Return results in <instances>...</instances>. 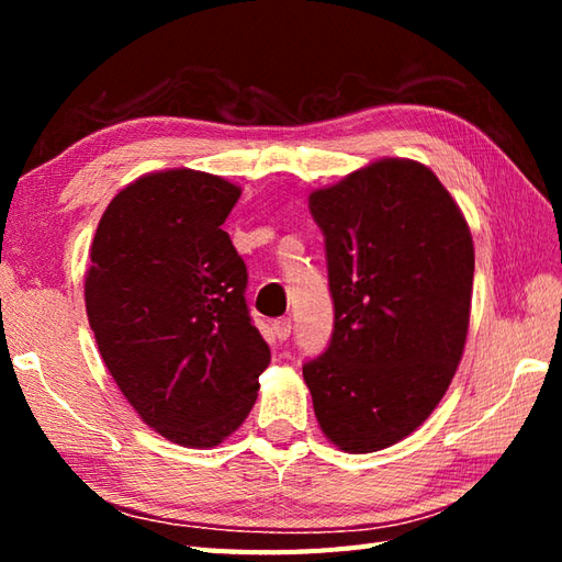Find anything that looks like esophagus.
<instances>
[{
  "label": "esophagus",
  "instance_id": "esophagus-1",
  "mask_svg": "<svg viewBox=\"0 0 562 562\" xmlns=\"http://www.w3.org/2000/svg\"><path fill=\"white\" fill-rule=\"evenodd\" d=\"M272 330L274 336H278V340H288L292 336V318H278L272 324Z\"/></svg>",
  "mask_w": 562,
  "mask_h": 562
}]
</instances>
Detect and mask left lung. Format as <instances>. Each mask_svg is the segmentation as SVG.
<instances>
[{
	"instance_id": "1",
	"label": "left lung",
	"mask_w": 562,
	"mask_h": 562,
	"mask_svg": "<svg viewBox=\"0 0 562 562\" xmlns=\"http://www.w3.org/2000/svg\"><path fill=\"white\" fill-rule=\"evenodd\" d=\"M336 308L304 381L333 445L369 453L420 427L461 362L473 292V238L427 166L379 159L314 190Z\"/></svg>"
}]
</instances>
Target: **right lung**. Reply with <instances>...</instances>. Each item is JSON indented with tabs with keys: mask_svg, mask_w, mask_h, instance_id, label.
I'll return each mask as SVG.
<instances>
[{
	"mask_svg": "<svg viewBox=\"0 0 562 562\" xmlns=\"http://www.w3.org/2000/svg\"><path fill=\"white\" fill-rule=\"evenodd\" d=\"M241 188L169 169L105 207L83 282L89 326L127 403L181 447H217L246 420L270 364L246 306V262L222 229Z\"/></svg>",
	"mask_w": 562,
	"mask_h": 562,
	"instance_id": "add662e5",
	"label": "right lung"
}]
</instances>
